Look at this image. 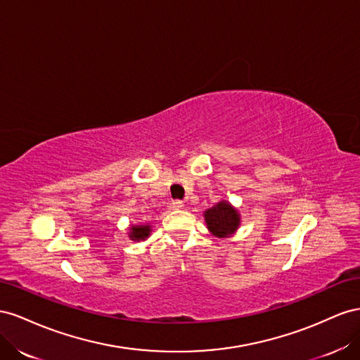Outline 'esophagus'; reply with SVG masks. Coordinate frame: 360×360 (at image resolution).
<instances>
[{
  "instance_id": "1",
  "label": "esophagus",
  "mask_w": 360,
  "mask_h": 360,
  "mask_svg": "<svg viewBox=\"0 0 360 360\" xmlns=\"http://www.w3.org/2000/svg\"><path fill=\"white\" fill-rule=\"evenodd\" d=\"M184 207V203L181 202V200H172L170 203H169V208L170 210H181Z\"/></svg>"
}]
</instances>
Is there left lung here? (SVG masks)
<instances>
[{"label":"left lung","mask_w":360,"mask_h":360,"mask_svg":"<svg viewBox=\"0 0 360 360\" xmlns=\"http://www.w3.org/2000/svg\"><path fill=\"white\" fill-rule=\"evenodd\" d=\"M205 221L212 235L219 238H226L228 235L237 231L240 224V215L228 202H220L207 210L205 212Z\"/></svg>","instance_id":"obj_1"}]
</instances>
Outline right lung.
I'll use <instances>...</instances> for the list:
<instances>
[{"mask_svg": "<svg viewBox=\"0 0 360 360\" xmlns=\"http://www.w3.org/2000/svg\"><path fill=\"white\" fill-rule=\"evenodd\" d=\"M149 232H150V226H132L129 238L134 241L145 240L149 237Z\"/></svg>", "mask_w": 360, "mask_h": 360, "instance_id": "right-lung-1", "label": "right lung"}]
</instances>
